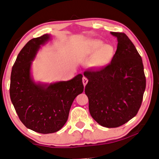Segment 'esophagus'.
<instances>
[{
    "label": "esophagus",
    "instance_id": "34e87169",
    "mask_svg": "<svg viewBox=\"0 0 159 159\" xmlns=\"http://www.w3.org/2000/svg\"><path fill=\"white\" fill-rule=\"evenodd\" d=\"M88 81H89V80H88V79H86V77L83 78V84H84V86H86V84H88Z\"/></svg>",
    "mask_w": 159,
    "mask_h": 159
}]
</instances>
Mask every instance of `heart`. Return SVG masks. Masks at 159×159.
<instances>
[{"instance_id": "obj_1", "label": "heart", "mask_w": 159, "mask_h": 159, "mask_svg": "<svg viewBox=\"0 0 159 159\" xmlns=\"http://www.w3.org/2000/svg\"><path fill=\"white\" fill-rule=\"evenodd\" d=\"M82 55L92 58L89 65L92 68H103L112 62L116 55V49L111 44H104L100 40H89L80 48Z\"/></svg>"}]
</instances>
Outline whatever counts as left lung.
<instances>
[{"label": "left lung", "instance_id": "1", "mask_svg": "<svg viewBox=\"0 0 159 159\" xmlns=\"http://www.w3.org/2000/svg\"><path fill=\"white\" fill-rule=\"evenodd\" d=\"M118 45L112 62L106 67L84 72L89 82L85 93L89 112L102 126L116 128L131 120L141 107L146 77L141 56L124 33L111 32Z\"/></svg>", "mask_w": 159, "mask_h": 159}]
</instances>
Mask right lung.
<instances>
[{"instance_id":"obj_1","label":"right lung","mask_w":159,"mask_h":159,"mask_svg":"<svg viewBox=\"0 0 159 159\" xmlns=\"http://www.w3.org/2000/svg\"><path fill=\"white\" fill-rule=\"evenodd\" d=\"M45 34L28 41L12 68L10 96L21 122L32 131L51 134L66 123L73 101L84 91L82 74L69 80L36 82L32 75L33 61L41 46L51 41Z\"/></svg>"}]
</instances>
